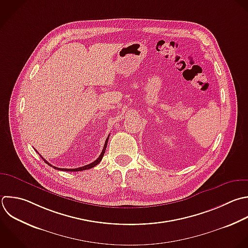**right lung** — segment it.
Segmentation results:
<instances>
[{"label":"right lung","mask_w":248,"mask_h":248,"mask_svg":"<svg viewBox=\"0 0 248 248\" xmlns=\"http://www.w3.org/2000/svg\"><path fill=\"white\" fill-rule=\"evenodd\" d=\"M108 138L109 137H108V139L106 140V142H105V145H104V148H103V150H102V153L100 154V156L98 157V159L96 160V161H94V162H92L91 164H88V165H86V166H84V167H80V168H77V169H61V168H57V167H54V166H52V165H50L44 157H42V159L47 164V165H49L50 167H52V168H54V169H56V170H63V171H79V170H88V169H91V168H94L96 165H98L101 161H102V159H103V157H104V154H105V151H106V148H107V145H108Z\"/></svg>","instance_id":"add662e5"}]
</instances>
